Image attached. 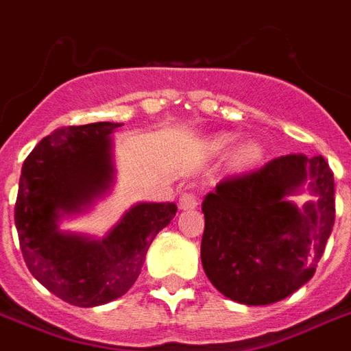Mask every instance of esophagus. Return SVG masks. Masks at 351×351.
I'll return each instance as SVG.
<instances>
[{
    "label": "esophagus",
    "mask_w": 351,
    "mask_h": 351,
    "mask_svg": "<svg viewBox=\"0 0 351 351\" xmlns=\"http://www.w3.org/2000/svg\"><path fill=\"white\" fill-rule=\"evenodd\" d=\"M178 204H180L182 209H195L198 206V193L197 191L182 193Z\"/></svg>",
    "instance_id": "esophagus-1"
}]
</instances>
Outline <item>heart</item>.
Wrapping results in <instances>:
<instances>
[{
  "label": "heart",
  "instance_id": "heart-1",
  "mask_svg": "<svg viewBox=\"0 0 351 351\" xmlns=\"http://www.w3.org/2000/svg\"><path fill=\"white\" fill-rule=\"evenodd\" d=\"M234 142L233 134H222V136L217 138V147L226 149L230 147L231 143ZM262 156V147L256 142H245L242 143L239 149H237V153H234V164L237 165H251L255 164L256 160Z\"/></svg>",
  "mask_w": 351,
  "mask_h": 351
}]
</instances>
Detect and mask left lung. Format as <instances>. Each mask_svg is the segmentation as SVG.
<instances>
[{
  "mask_svg": "<svg viewBox=\"0 0 351 351\" xmlns=\"http://www.w3.org/2000/svg\"><path fill=\"white\" fill-rule=\"evenodd\" d=\"M306 181L316 200L297 208L285 198ZM333 197V173L322 154H282L220 180L202 202L200 256L211 284L240 304L289 297L313 277L324 253L335 222Z\"/></svg>",
  "mask_w": 351,
  "mask_h": 351,
  "instance_id": "left-lung-1",
  "label": "left lung"
}]
</instances>
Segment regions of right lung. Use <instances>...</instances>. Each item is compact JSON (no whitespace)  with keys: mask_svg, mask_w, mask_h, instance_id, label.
Segmentation results:
<instances>
[{"mask_svg":"<svg viewBox=\"0 0 351 351\" xmlns=\"http://www.w3.org/2000/svg\"><path fill=\"white\" fill-rule=\"evenodd\" d=\"M96 121L56 129L25 158L14 220L29 271L74 306H100L129 291L153 239L176 215L175 204H138L104 240L63 233L58 220L78 213L112 182L111 132Z\"/></svg>","mask_w":351,"mask_h":351,"instance_id":"1","label":"right lung"}]
</instances>
